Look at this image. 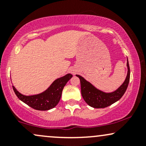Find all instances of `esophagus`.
Here are the masks:
<instances>
[{"label": "esophagus", "mask_w": 146, "mask_h": 146, "mask_svg": "<svg viewBox=\"0 0 146 146\" xmlns=\"http://www.w3.org/2000/svg\"><path fill=\"white\" fill-rule=\"evenodd\" d=\"M71 73H73V74H75V73H76V71H75V70L72 69V70H71Z\"/></svg>", "instance_id": "1"}]
</instances>
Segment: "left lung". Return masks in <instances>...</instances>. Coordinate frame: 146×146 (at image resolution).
Returning a JSON list of instances; mask_svg holds the SVG:
<instances>
[{"label": "left lung", "instance_id": "left-lung-1", "mask_svg": "<svg viewBox=\"0 0 146 146\" xmlns=\"http://www.w3.org/2000/svg\"><path fill=\"white\" fill-rule=\"evenodd\" d=\"M127 68L128 73L123 83L115 91L111 93H105L98 89L89 82L86 81L83 77L76 75L80 80L81 93L82 98L87 104L95 108H103L108 107L119 100L125 93L128 88L130 81V66L127 58Z\"/></svg>", "mask_w": 146, "mask_h": 146}]
</instances>
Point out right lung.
Returning <instances> with one entry per match:
<instances>
[{"label":"right lung","mask_w":146,"mask_h":146,"mask_svg":"<svg viewBox=\"0 0 146 146\" xmlns=\"http://www.w3.org/2000/svg\"><path fill=\"white\" fill-rule=\"evenodd\" d=\"M73 75L70 73L55 80L46 90L38 95H24L16 90L14 86L13 89L15 94L20 100L38 110H48L54 108L60 102L62 92L66 84Z\"/></svg>","instance_id":"1"}]
</instances>
